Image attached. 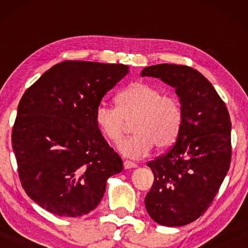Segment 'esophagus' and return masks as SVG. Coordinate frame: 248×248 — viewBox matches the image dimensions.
<instances>
[{
  "label": "esophagus",
  "instance_id": "esophagus-1",
  "mask_svg": "<svg viewBox=\"0 0 248 248\" xmlns=\"http://www.w3.org/2000/svg\"><path fill=\"white\" fill-rule=\"evenodd\" d=\"M124 169H132V168L138 167V164H136L135 162H132V161H124Z\"/></svg>",
  "mask_w": 248,
  "mask_h": 248
}]
</instances>
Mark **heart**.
I'll list each match as a JSON object with an SVG mask.
<instances>
[{
    "label": "heart",
    "mask_w": 248,
    "mask_h": 248,
    "mask_svg": "<svg viewBox=\"0 0 248 248\" xmlns=\"http://www.w3.org/2000/svg\"><path fill=\"white\" fill-rule=\"evenodd\" d=\"M116 108L99 105L95 122L102 135L113 143L122 140L126 122H133L135 133L119 146L130 158L143 157L152 152L170 147L177 139L183 121L181 104L173 96L164 95L160 88L136 82L124 88L115 99Z\"/></svg>",
    "instance_id": "heart-1"
}]
</instances>
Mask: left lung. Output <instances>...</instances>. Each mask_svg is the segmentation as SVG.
Here are the masks:
<instances>
[{"mask_svg": "<svg viewBox=\"0 0 248 248\" xmlns=\"http://www.w3.org/2000/svg\"><path fill=\"white\" fill-rule=\"evenodd\" d=\"M141 77L160 78L175 88L183 121L175 144L148 162L155 176L144 204L154 221L184 226L206 211L231 163V120L212 84L186 65L144 67Z\"/></svg>", "mask_w": 248, "mask_h": 248, "instance_id": "obj_1", "label": "left lung"}]
</instances>
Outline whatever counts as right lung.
Listing matches in <instances>:
<instances>
[{
    "mask_svg": "<svg viewBox=\"0 0 248 248\" xmlns=\"http://www.w3.org/2000/svg\"><path fill=\"white\" fill-rule=\"evenodd\" d=\"M122 64L66 61L25 91L11 134L27 195L61 217L99 205L107 179L124 163L96 126L95 109L129 72Z\"/></svg>",
    "mask_w": 248,
    "mask_h": 248,
    "instance_id": "obj_1",
    "label": "right lung"
}]
</instances>
